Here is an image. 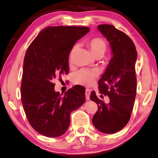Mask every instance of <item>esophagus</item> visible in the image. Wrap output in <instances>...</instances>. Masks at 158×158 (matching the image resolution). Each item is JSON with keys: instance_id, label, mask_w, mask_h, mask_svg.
<instances>
[{"instance_id": "34e87169", "label": "esophagus", "mask_w": 158, "mask_h": 158, "mask_svg": "<svg viewBox=\"0 0 158 158\" xmlns=\"http://www.w3.org/2000/svg\"><path fill=\"white\" fill-rule=\"evenodd\" d=\"M90 94H91V90L89 89H86L85 91V96H86V99L89 100L90 98Z\"/></svg>"}]
</instances>
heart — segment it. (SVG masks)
<instances>
[{"label":"heart","mask_w":158,"mask_h":158,"mask_svg":"<svg viewBox=\"0 0 158 158\" xmlns=\"http://www.w3.org/2000/svg\"><path fill=\"white\" fill-rule=\"evenodd\" d=\"M86 46L89 49L91 54L94 58H102L106 52V45L103 40L100 38H94L86 41ZM76 46L72 48L69 55V62L72 61L73 54ZM97 72L95 71H90L87 69H81L74 74L73 81L74 84H81V85L90 86L94 83L95 79L97 77Z\"/></svg>","instance_id":"b5f03b06"}]
</instances>
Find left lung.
I'll return each instance as SVG.
<instances>
[{
	"label": "left lung",
	"mask_w": 158,
	"mask_h": 158,
	"mask_svg": "<svg viewBox=\"0 0 158 158\" xmlns=\"http://www.w3.org/2000/svg\"><path fill=\"white\" fill-rule=\"evenodd\" d=\"M97 28L110 43L112 56L98 82L99 93L107 95L110 102L102 101L94 91L92 92L91 100L98 105L92 123L100 132L113 134L127 124L132 112L137 89L135 66L137 53L130 38L114 26L103 24Z\"/></svg>",
	"instance_id": "left-lung-1"
}]
</instances>
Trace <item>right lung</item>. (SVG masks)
<instances>
[{
    "mask_svg": "<svg viewBox=\"0 0 158 158\" xmlns=\"http://www.w3.org/2000/svg\"><path fill=\"white\" fill-rule=\"evenodd\" d=\"M89 31L84 26L44 28L26 51L21 94L26 115L42 135L59 137L70 125V114L86 100L85 88L76 85L63 94L55 92L54 81L69 72V55L77 40Z\"/></svg>",
    "mask_w": 158,
    "mask_h": 158,
    "instance_id": "obj_1",
    "label": "right lung"
}]
</instances>
